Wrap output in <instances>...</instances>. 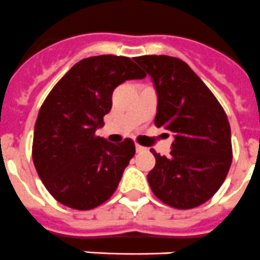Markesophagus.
Masks as SVG:
<instances>
[{
	"label": "esophagus",
	"mask_w": 260,
	"mask_h": 260,
	"mask_svg": "<svg viewBox=\"0 0 260 260\" xmlns=\"http://www.w3.org/2000/svg\"><path fill=\"white\" fill-rule=\"evenodd\" d=\"M147 150V148L141 147V145H139V144H136V152L137 153H141V152H145Z\"/></svg>",
	"instance_id": "1"
}]
</instances>
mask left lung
I'll use <instances>...</instances> for the list:
<instances>
[{
	"mask_svg": "<svg viewBox=\"0 0 260 260\" xmlns=\"http://www.w3.org/2000/svg\"><path fill=\"white\" fill-rule=\"evenodd\" d=\"M157 92L156 126L174 134L171 156L150 152L156 165L148 182L158 200L176 209H193L223 184L233 161L231 131L223 108L184 60L168 55L135 58Z\"/></svg>",
	"mask_w": 260,
	"mask_h": 260,
	"instance_id": "obj_1",
	"label": "left lung"
}]
</instances>
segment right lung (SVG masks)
Wrapping results in <instances>:
<instances>
[{
  "label": "right lung",
  "instance_id": "add662e5",
  "mask_svg": "<svg viewBox=\"0 0 260 260\" xmlns=\"http://www.w3.org/2000/svg\"><path fill=\"white\" fill-rule=\"evenodd\" d=\"M143 78L145 73L126 56H89L50 91L34 126L32 161L58 202L89 210L115 193L135 156V144L125 139L116 145L95 132L111 111L113 89Z\"/></svg>",
  "mask_w": 260,
  "mask_h": 260
}]
</instances>
